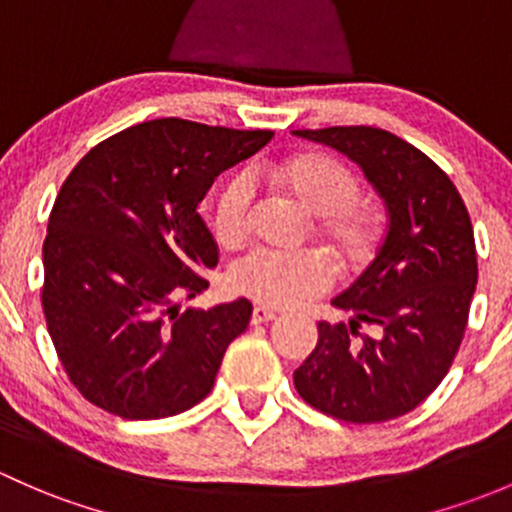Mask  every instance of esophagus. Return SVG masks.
Segmentation results:
<instances>
[{"label": "esophagus", "mask_w": 512, "mask_h": 512, "mask_svg": "<svg viewBox=\"0 0 512 512\" xmlns=\"http://www.w3.org/2000/svg\"><path fill=\"white\" fill-rule=\"evenodd\" d=\"M271 320H276V313H273L271 308H263V305H256L254 313H251V323L261 325V323H271Z\"/></svg>", "instance_id": "34e87169"}]
</instances>
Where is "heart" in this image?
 <instances>
[{
    "label": "heart",
    "mask_w": 512,
    "mask_h": 512,
    "mask_svg": "<svg viewBox=\"0 0 512 512\" xmlns=\"http://www.w3.org/2000/svg\"><path fill=\"white\" fill-rule=\"evenodd\" d=\"M249 172H234L217 192L214 234L224 246L246 239L254 217L256 189ZM278 192L318 219V234L347 268L370 261L377 246V217L360 204V179L350 167L325 155H298L268 170ZM234 291L273 308H293L333 286V268L318 254L256 249L231 266Z\"/></svg>",
    "instance_id": "heart-1"
}]
</instances>
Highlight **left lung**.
Masks as SVG:
<instances>
[{"mask_svg":"<svg viewBox=\"0 0 512 512\" xmlns=\"http://www.w3.org/2000/svg\"><path fill=\"white\" fill-rule=\"evenodd\" d=\"M362 167L387 207V234L360 278L333 298L347 323H318L293 372L310 407L352 424L397 419L441 384L466 333L478 283L468 209L434 160L367 125L293 130Z\"/></svg>","mask_w":512,"mask_h":512,"instance_id":"1","label":"left lung"}]
</instances>
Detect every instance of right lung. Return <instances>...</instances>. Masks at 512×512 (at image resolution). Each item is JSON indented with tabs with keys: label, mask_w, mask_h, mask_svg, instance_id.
<instances>
[{
	"label": "right lung",
	"mask_w": 512,
	"mask_h": 512,
	"mask_svg": "<svg viewBox=\"0 0 512 512\" xmlns=\"http://www.w3.org/2000/svg\"><path fill=\"white\" fill-rule=\"evenodd\" d=\"M271 130L160 118L93 147L56 197L44 241L46 328L78 392L123 419H165L214 387L246 298L179 313L219 261L197 207Z\"/></svg>",
	"instance_id": "obj_1"
}]
</instances>
